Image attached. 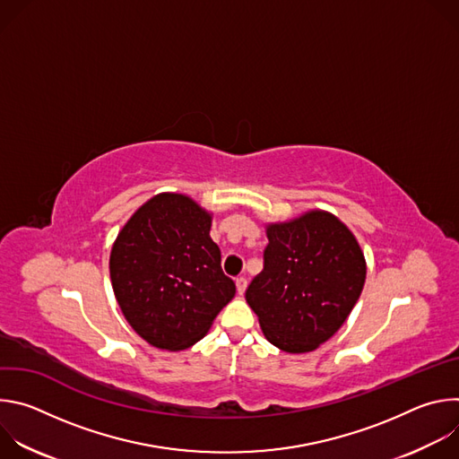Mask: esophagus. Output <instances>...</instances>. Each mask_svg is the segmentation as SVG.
Returning <instances> with one entry per match:
<instances>
[{"label":"esophagus","mask_w":459,"mask_h":459,"mask_svg":"<svg viewBox=\"0 0 459 459\" xmlns=\"http://www.w3.org/2000/svg\"><path fill=\"white\" fill-rule=\"evenodd\" d=\"M236 289L239 294H243L247 290V278H243V276L236 278Z\"/></svg>","instance_id":"34e87169"}]
</instances>
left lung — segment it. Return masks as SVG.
<instances>
[{
	"label": "left lung",
	"instance_id": "left-lung-1",
	"mask_svg": "<svg viewBox=\"0 0 459 459\" xmlns=\"http://www.w3.org/2000/svg\"><path fill=\"white\" fill-rule=\"evenodd\" d=\"M264 271L245 298L265 338L301 354L331 340L354 308L367 276L354 234L333 214L310 211L267 225Z\"/></svg>",
	"mask_w": 459,
	"mask_h": 459
}]
</instances>
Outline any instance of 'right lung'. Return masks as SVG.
<instances>
[{
  "mask_svg": "<svg viewBox=\"0 0 459 459\" xmlns=\"http://www.w3.org/2000/svg\"><path fill=\"white\" fill-rule=\"evenodd\" d=\"M211 223L212 216L188 195L163 192L133 214L112 245L117 305L152 347L183 351L200 342L236 294Z\"/></svg>",
  "mask_w": 459,
  "mask_h": 459,
  "instance_id": "add662e5",
  "label": "right lung"
}]
</instances>
